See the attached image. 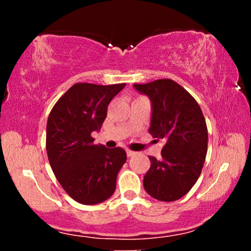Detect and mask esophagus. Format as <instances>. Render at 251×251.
<instances>
[{
    "label": "esophagus",
    "mask_w": 251,
    "mask_h": 251,
    "mask_svg": "<svg viewBox=\"0 0 251 251\" xmlns=\"http://www.w3.org/2000/svg\"><path fill=\"white\" fill-rule=\"evenodd\" d=\"M135 152H133V151H130V150H126V155H128L129 157L130 156H133V155H135Z\"/></svg>",
    "instance_id": "obj_1"
}]
</instances>
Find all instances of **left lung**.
<instances>
[{
	"label": "left lung",
	"instance_id": "1",
	"mask_svg": "<svg viewBox=\"0 0 251 251\" xmlns=\"http://www.w3.org/2000/svg\"><path fill=\"white\" fill-rule=\"evenodd\" d=\"M133 88L151 100L150 133L167 140L161 159L150 156L144 188L156 200L176 201L194 186L203 167L208 146L204 116L195 99L169 78Z\"/></svg>",
	"mask_w": 251,
	"mask_h": 251
}]
</instances>
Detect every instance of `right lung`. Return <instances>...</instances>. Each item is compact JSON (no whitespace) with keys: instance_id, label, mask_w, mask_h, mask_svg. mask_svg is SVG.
Segmentation results:
<instances>
[{"instance_id":"obj_1","label":"right lung","mask_w":251,"mask_h":251,"mask_svg":"<svg viewBox=\"0 0 251 251\" xmlns=\"http://www.w3.org/2000/svg\"><path fill=\"white\" fill-rule=\"evenodd\" d=\"M126 83H76L51 109L47 123V153L51 169L70 197L82 204L111 198L116 177L126 161L121 147L94 145L91 133L100 131L107 106Z\"/></svg>"}]
</instances>
